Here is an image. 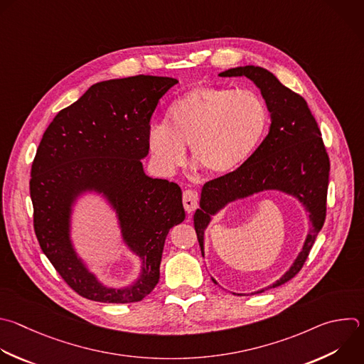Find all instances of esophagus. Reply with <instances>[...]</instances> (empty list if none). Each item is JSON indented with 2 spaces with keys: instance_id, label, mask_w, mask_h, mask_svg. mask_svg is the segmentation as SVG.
Returning <instances> with one entry per match:
<instances>
[{
  "instance_id": "obj_1",
  "label": "esophagus",
  "mask_w": 364,
  "mask_h": 364,
  "mask_svg": "<svg viewBox=\"0 0 364 364\" xmlns=\"http://www.w3.org/2000/svg\"><path fill=\"white\" fill-rule=\"evenodd\" d=\"M183 204L188 214L193 213L198 205V194L194 190H186L183 193Z\"/></svg>"
}]
</instances>
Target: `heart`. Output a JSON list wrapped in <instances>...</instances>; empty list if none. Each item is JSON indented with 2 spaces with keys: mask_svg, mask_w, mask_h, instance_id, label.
Instances as JSON below:
<instances>
[{
  "mask_svg": "<svg viewBox=\"0 0 364 364\" xmlns=\"http://www.w3.org/2000/svg\"><path fill=\"white\" fill-rule=\"evenodd\" d=\"M269 109L253 90L197 87L177 98L167 109L166 123H154L147 144L157 168L173 174L186 159L207 173L228 174L243 166L263 141Z\"/></svg>",
  "mask_w": 364,
  "mask_h": 364,
  "instance_id": "1",
  "label": "heart"
}]
</instances>
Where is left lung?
<instances>
[{
	"label": "left lung",
	"instance_id": "1",
	"mask_svg": "<svg viewBox=\"0 0 364 364\" xmlns=\"http://www.w3.org/2000/svg\"><path fill=\"white\" fill-rule=\"evenodd\" d=\"M218 75L250 78L262 91L272 124L263 143L243 166L204 184L200 208L194 214V228L203 257L204 231L211 217L230 203L266 190H277L297 198L309 213L311 224L291 267L276 283L257 291L263 293L291 280L307 260L326 220L330 161L306 100L283 85L274 74L262 67L246 65L225 70ZM211 280L217 284L213 277Z\"/></svg>",
	"mask_w": 364,
	"mask_h": 364
}]
</instances>
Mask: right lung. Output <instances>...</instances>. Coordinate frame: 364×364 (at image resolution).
<instances>
[{"mask_svg":"<svg viewBox=\"0 0 364 364\" xmlns=\"http://www.w3.org/2000/svg\"><path fill=\"white\" fill-rule=\"evenodd\" d=\"M177 82L156 75L97 82L54 117L37 149L30 180L36 235L64 282L88 300L134 303L150 294L166 237L186 218L181 188L149 177L141 163L151 115ZM85 192L106 198L125 244L142 260L139 279L127 288L104 287L73 249L72 207Z\"/></svg>","mask_w":364,"mask_h":364,"instance_id":"add662e5","label":"right lung"}]
</instances>
